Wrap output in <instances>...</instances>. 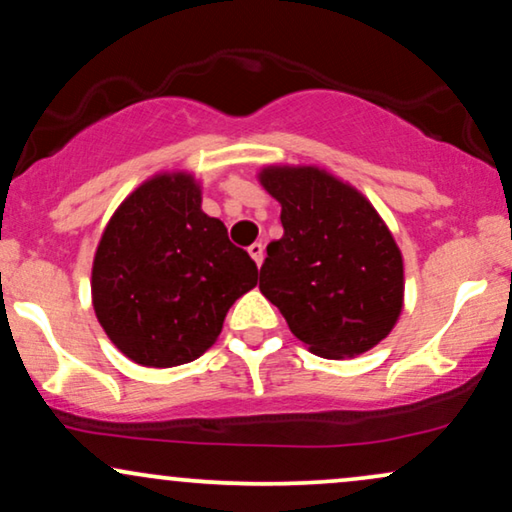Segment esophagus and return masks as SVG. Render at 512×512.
I'll return each instance as SVG.
<instances>
[{
	"instance_id": "1",
	"label": "esophagus",
	"mask_w": 512,
	"mask_h": 512,
	"mask_svg": "<svg viewBox=\"0 0 512 512\" xmlns=\"http://www.w3.org/2000/svg\"><path fill=\"white\" fill-rule=\"evenodd\" d=\"M248 252H250L252 260H255L257 267H260L262 260H264V245H262V243H252L250 248H248Z\"/></svg>"
}]
</instances>
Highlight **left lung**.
Segmentation results:
<instances>
[{
	"label": "left lung",
	"instance_id": "obj_1",
	"mask_svg": "<svg viewBox=\"0 0 512 512\" xmlns=\"http://www.w3.org/2000/svg\"><path fill=\"white\" fill-rule=\"evenodd\" d=\"M260 183L281 202L283 224L267 245L262 295L312 353H367L403 310V257L391 231L365 195L315 166H269Z\"/></svg>",
	"mask_w": 512,
	"mask_h": 512
}]
</instances>
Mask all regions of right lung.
Instances as JSON below:
<instances>
[{"label":"right lung","instance_id":"obj_1","mask_svg":"<svg viewBox=\"0 0 512 512\" xmlns=\"http://www.w3.org/2000/svg\"><path fill=\"white\" fill-rule=\"evenodd\" d=\"M190 174H159L135 188L97 245L92 305L123 355L176 367L217 341L229 307L255 288L257 264L202 212Z\"/></svg>","mask_w":512,"mask_h":512}]
</instances>
